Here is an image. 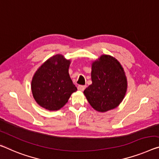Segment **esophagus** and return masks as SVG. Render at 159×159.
Returning <instances> with one entry per match:
<instances>
[{"mask_svg": "<svg viewBox=\"0 0 159 159\" xmlns=\"http://www.w3.org/2000/svg\"><path fill=\"white\" fill-rule=\"evenodd\" d=\"M85 87H86V86L85 85H79V86L77 87V89L80 92H83L85 89Z\"/></svg>", "mask_w": 159, "mask_h": 159, "instance_id": "esophagus-1", "label": "esophagus"}]
</instances>
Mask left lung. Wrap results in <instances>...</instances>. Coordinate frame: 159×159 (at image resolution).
Segmentation results:
<instances>
[{
  "mask_svg": "<svg viewBox=\"0 0 159 159\" xmlns=\"http://www.w3.org/2000/svg\"><path fill=\"white\" fill-rule=\"evenodd\" d=\"M92 84L84 94L95 110L106 112L120 104L127 90V79L120 62L109 55H102L92 62Z\"/></svg>",
  "mask_w": 159,
  "mask_h": 159,
  "instance_id": "1",
  "label": "left lung"
}]
</instances>
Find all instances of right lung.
<instances>
[{"label": "right lung", "mask_w": 159, "mask_h": 159, "mask_svg": "<svg viewBox=\"0 0 159 159\" xmlns=\"http://www.w3.org/2000/svg\"><path fill=\"white\" fill-rule=\"evenodd\" d=\"M70 63V60L57 54L46 60L35 72L31 82L32 93L43 108L59 110L77 90L69 75Z\"/></svg>", "instance_id": "add662e5"}]
</instances>
